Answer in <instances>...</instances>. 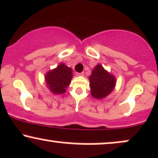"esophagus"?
Returning <instances> with one entry per match:
<instances>
[{
  "label": "esophagus",
  "mask_w": 158,
  "mask_h": 158,
  "mask_svg": "<svg viewBox=\"0 0 158 158\" xmlns=\"http://www.w3.org/2000/svg\"><path fill=\"white\" fill-rule=\"evenodd\" d=\"M76 76H84V72H82V73H76Z\"/></svg>",
  "instance_id": "1"
}]
</instances>
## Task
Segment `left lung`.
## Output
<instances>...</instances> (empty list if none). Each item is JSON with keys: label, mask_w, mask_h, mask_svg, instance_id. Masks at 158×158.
Listing matches in <instances>:
<instances>
[{"label": "left lung", "mask_w": 158, "mask_h": 158, "mask_svg": "<svg viewBox=\"0 0 158 158\" xmlns=\"http://www.w3.org/2000/svg\"><path fill=\"white\" fill-rule=\"evenodd\" d=\"M90 88L92 97L94 98H105L114 90L116 79L115 76L106 71L100 64L94 68L89 76Z\"/></svg>", "instance_id": "left-lung-1"}]
</instances>
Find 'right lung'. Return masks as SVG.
Returning a JSON list of instances; mask_svg holds the SVG:
<instances>
[{"label":"right lung","instance_id":"obj_1","mask_svg":"<svg viewBox=\"0 0 158 158\" xmlns=\"http://www.w3.org/2000/svg\"><path fill=\"white\" fill-rule=\"evenodd\" d=\"M72 78V69L62 63L56 68L48 71L45 76L48 89L54 94H60L66 92V88L70 85Z\"/></svg>","mask_w":158,"mask_h":158}]
</instances>
